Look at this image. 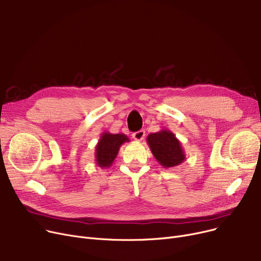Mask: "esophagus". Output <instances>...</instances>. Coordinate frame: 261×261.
<instances>
[{"label": "esophagus", "mask_w": 261, "mask_h": 261, "mask_svg": "<svg viewBox=\"0 0 261 261\" xmlns=\"http://www.w3.org/2000/svg\"><path fill=\"white\" fill-rule=\"evenodd\" d=\"M145 130H140V131H138V132H134L133 134H132V138L136 141V142H141V141H143L144 140V138H145Z\"/></svg>", "instance_id": "obj_1"}]
</instances>
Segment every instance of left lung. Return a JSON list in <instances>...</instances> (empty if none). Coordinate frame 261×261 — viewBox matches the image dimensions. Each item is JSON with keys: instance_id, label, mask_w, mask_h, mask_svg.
I'll list each match as a JSON object with an SVG mask.
<instances>
[{"instance_id": "left-lung-1", "label": "left lung", "mask_w": 261, "mask_h": 261, "mask_svg": "<svg viewBox=\"0 0 261 261\" xmlns=\"http://www.w3.org/2000/svg\"><path fill=\"white\" fill-rule=\"evenodd\" d=\"M148 146L155 160L164 168H172L185 161V152L181 142L173 132L163 129L147 136Z\"/></svg>"}]
</instances>
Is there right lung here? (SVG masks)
Segmentation results:
<instances>
[{
	"mask_svg": "<svg viewBox=\"0 0 261 261\" xmlns=\"http://www.w3.org/2000/svg\"><path fill=\"white\" fill-rule=\"evenodd\" d=\"M129 143L130 140L126 134H112L108 131L101 133L100 139L95 147V162L101 168L112 166L116 159L119 148L123 143Z\"/></svg>",
	"mask_w": 261,
	"mask_h": 261,
	"instance_id": "obj_1",
	"label": "right lung"
}]
</instances>
